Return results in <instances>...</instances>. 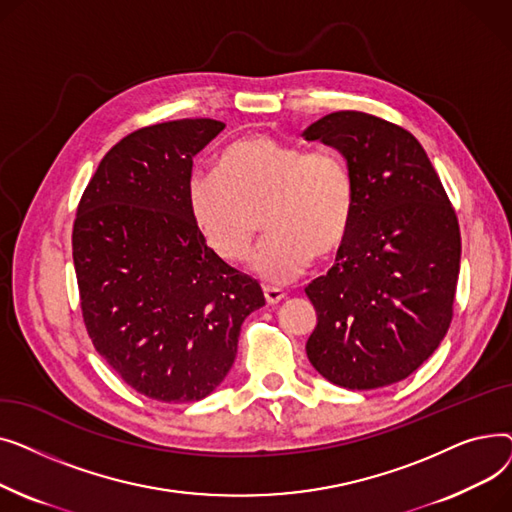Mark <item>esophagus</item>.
<instances>
[{
    "label": "esophagus",
    "mask_w": 512,
    "mask_h": 512,
    "mask_svg": "<svg viewBox=\"0 0 512 512\" xmlns=\"http://www.w3.org/2000/svg\"><path fill=\"white\" fill-rule=\"evenodd\" d=\"M263 294H265V301L270 305H276L284 299V292L276 286H263Z\"/></svg>",
    "instance_id": "obj_1"
}]
</instances>
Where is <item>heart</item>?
I'll return each mask as SVG.
<instances>
[{"instance_id":"b5f03b06","label":"heart","mask_w":512,"mask_h":512,"mask_svg":"<svg viewBox=\"0 0 512 512\" xmlns=\"http://www.w3.org/2000/svg\"><path fill=\"white\" fill-rule=\"evenodd\" d=\"M188 211L215 257L242 263L259 230L270 232L253 272L272 284L299 278L313 257H330L351 232L357 182L346 157L332 147L286 143L249 134L226 145L215 172L188 182Z\"/></svg>"}]
</instances>
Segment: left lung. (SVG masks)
I'll list each match as a JSON object with an SVG mask.
<instances>
[{"label": "left lung", "instance_id": "obj_1", "mask_svg": "<svg viewBox=\"0 0 512 512\" xmlns=\"http://www.w3.org/2000/svg\"><path fill=\"white\" fill-rule=\"evenodd\" d=\"M303 137L338 149L357 182L355 220L336 263L305 288L317 311L307 357L348 390L396 384L450 328L459 220L432 161L402 126L344 110Z\"/></svg>", "mask_w": 512, "mask_h": 512}]
</instances>
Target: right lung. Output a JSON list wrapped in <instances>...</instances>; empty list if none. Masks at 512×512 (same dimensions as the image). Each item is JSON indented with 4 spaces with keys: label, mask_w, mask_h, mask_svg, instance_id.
Listing matches in <instances>:
<instances>
[{
    "label": "right lung",
    "mask_w": 512,
    "mask_h": 512,
    "mask_svg": "<svg viewBox=\"0 0 512 512\" xmlns=\"http://www.w3.org/2000/svg\"><path fill=\"white\" fill-rule=\"evenodd\" d=\"M211 118L130 132L80 197L72 259L95 351L159 402H193L230 371L261 286L215 257L188 211L193 157L224 130Z\"/></svg>",
    "instance_id": "add662e5"
}]
</instances>
